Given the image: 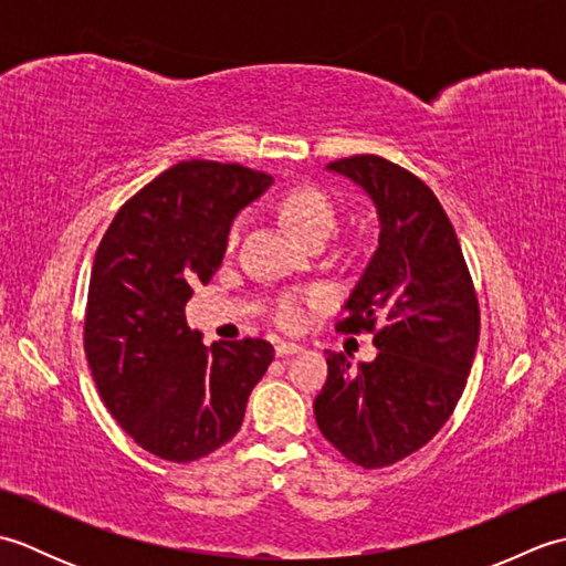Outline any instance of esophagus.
I'll return each instance as SVG.
<instances>
[{
  "mask_svg": "<svg viewBox=\"0 0 566 566\" xmlns=\"http://www.w3.org/2000/svg\"><path fill=\"white\" fill-rule=\"evenodd\" d=\"M274 350H276V355L284 357V355H294V353L302 350V345H298V343H292V340H276Z\"/></svg>",
  "mask_w": 566,
  "mask_h": 566,
  "instance_id": "esophagus-1",
  "label": "esophagus"
}]
</instances>
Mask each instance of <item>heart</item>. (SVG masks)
I'll use <instances>...</instances> for the list:
<instances>
[{
	"mask_svg": "<svg viewBox=\"0 0 566 566\" xmlns=\"http://www.w3.org/2000/svg\"><path fill=\"white\" fill-rule=\"evenodd\" d=\"M276 211H280L282 219L292 226V231L314 243V240H326L338 221V211H335L333 199L316 185H294L286 189L280 203H276ZM240 233V223H233L231 231L226 235L228 248L235 245ZM321 298V292H308V294H284L280 302L274 304V318L284 328H298L304 323V304H316Z\"/></svg>",
	"mask_w": 566,
	"mask_h": 566,
	"instance_id": "obj_1",
	"label": "heart"
}]
</instances>
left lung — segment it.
Here are the masks:
<instances>
[{"instance_id":"left-lung-1","label":"left lung","mask_w":566,"mask_h":566,"mask_svg":"<svg viewBox=\"0 0 566 566\" xmlns=\"http://www.w3.org/2000/svg\"><path fill=\"white\" fill-rule=\"evenodd\" d=\"M371 197L379 245L347 298L340 333H371L379 355L350 365L328 353L316 423L345 460L365 469L401 462L448 423L479 343V302L448 213L432 189L379 155L328 165Z\"/></svg>"}]
</instances>
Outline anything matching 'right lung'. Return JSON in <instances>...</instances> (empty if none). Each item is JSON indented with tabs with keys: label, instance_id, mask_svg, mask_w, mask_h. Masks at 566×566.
<instances>
[{
	"label": "right lung",
	"instance_id": "obj_1",
	"mask_svg": "<svg viewBox=\"0 0 566 566\" xmlns=\"http://www.w3.org/2000/svg\"><path fill=\"white\" fill-rule=\"evenodd\" d=\"M270 182L238 163H177L118 209L94 255L84 355L116 423L160 460L195 462L231 440L274 357L262 338L207 347L185 316L235 213Z\"/></svg>",
	"mask_w": 566,
	"mask_h": 566
}]
</instances>
